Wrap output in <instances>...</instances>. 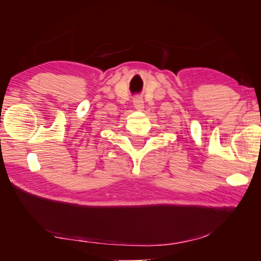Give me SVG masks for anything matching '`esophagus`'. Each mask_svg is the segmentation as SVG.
Instances as JSON below:
<instances>
[{"mask_svg":"<svg viewBox=\"0 0 261 261\" xmlns=\"http://www.w3.org/2000/svg\"><path fill=\"white\" fill-rule=\"evenodd\" d=\"M133 102H134V107H135V109H137L138 111H141V110L144 109V101L140 97H135Z\"/></svg>","mask_w":261,"mask_h":261,"instance_id":"1","label":"esophagus"}]
</instances>
